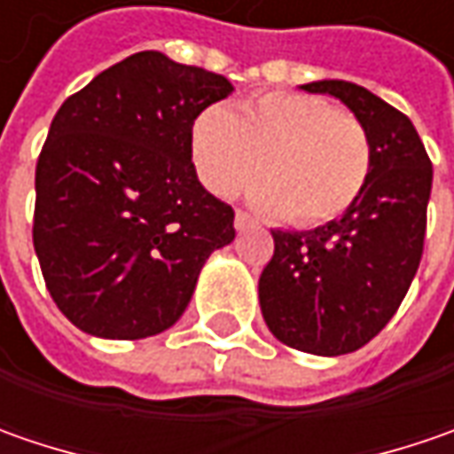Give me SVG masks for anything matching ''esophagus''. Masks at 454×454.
<instances>
[{
    "instance_id": "34e87169",
    "label": "esophagus",
    "mask_w": 454,
    "mask_h": 454,
    "mask_svg": "<svg viewBox=\"0 0 454 454\" xmlns=\"http://www.w3.org/2000/svg\"><path fill=\"white\" fill-rule=\"evenodd\" d=\"M250 224H253L250 215H247V212H242V209H237V212H235V230H239V232H242V230H247Z\"/></svg>"
}]
</instances>
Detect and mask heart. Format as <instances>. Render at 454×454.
Listing matches in <instances>:
<instances>
[{"label": "heart", "mask_w": 454, "mask_h": 454, "mask_svg": "<svg viewBox=\"0 0 454 454\" xmlns=\"http://www.w3.org/2000/svg\"><path fill=\"white\" fill-rule=\"evenodd\" d=\"M192 156L201 184L235 197L260 174L254 204L295 227H318L348 212L372 174L364 121L303 93H265L201 111L192 123Z\"/></svg>", "instance_id": "heart-1"}]
</instances>
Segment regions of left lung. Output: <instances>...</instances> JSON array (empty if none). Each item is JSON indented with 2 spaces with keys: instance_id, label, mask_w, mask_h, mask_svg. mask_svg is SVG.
<instances>
[{
  "instance_id": "1",
  "label": "left lung",
  "mask_w": 454,
  "mask_h": 454,
  "mask_svg": "<svg viewBox=\"0 0 454 454\" xmlns=\"http://www.w3.org/2000/svg\"><path fill=\"white\" fill-rule=\"evenodd\" d=\"M358 115L372 136V174L356 204L308 232L272 230L260 308L272 336L316 356L361 348L392 321L417 275L432 192V161L402 111L356 82L301 85Z\"/></svg>"
}]
</instances>
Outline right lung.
<instances>
[{
  "label": "right lung",
  "instance_id": "obj_1",
  "mask_svg": "<svg viewBox=\"0 0 454 454\" xmlns=\"http://www.w3.org/2000/svg\"><path fill=\"white\" fill-rule=\"evenodd\" d=\"M232 82L156 50L115 62L52 118L35 171L32 242L62 316L98 339L182 318L235 212L192 164L194 118Z\"/></svg>",
  "mask_w": 454,
  "mask_h": 454
}]
</instances>
